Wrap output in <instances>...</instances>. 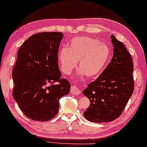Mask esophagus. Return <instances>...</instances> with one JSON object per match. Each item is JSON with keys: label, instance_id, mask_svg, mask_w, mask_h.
<instances>
[{"label": "esophagus", "instance_id": "1", "mask_svg": "<svg viewBox=\"0 0 147 147\" xmlns=\"http://www.w3.org/2000/svg\"><path fill=\"white\" fill-rule=\"evenodd\" d=\"M71 92L74 95H78L80 94V90L77 86L75 85H72L71 88Z\"/></svg>", "mask_w": 147, "mask_h": 147}]
</instances>
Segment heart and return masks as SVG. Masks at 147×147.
<instances>
[{
    "mask_svg": "<svg viewBox=\"0 0 147 147\" xmlns=\"http://www.w3.org/2000/svg\"><path fill=\"white\" fill-rule=\"evenodd\" d=\"M110 49L108 45L90 37H76L71 41L69 47H63L58 54L61 69L69 74L77 65L87 77L99 76L109 60Z\"/></svg>",
    "mask_w": 147,
    "mask_h": 147,
    "instance_id": "b5f03b06",
    "label": "heart"
}]
</instances>
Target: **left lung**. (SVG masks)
<instances>
[{"label": "left lung", "mask_w": 147, "mask_h": 147, "mask_svg": "<svg viewBox=\"0 0 147 147\" xmlns=\"http://www.w3.org/2000/svg\"><path fill=\"white\" fill-rule=\"evenodd\" d=\"M112 59L82 93L90 104L83 115L91 122L112 121L119 117L134 90L133 60L123 43L111 36Z\"/></svg>", "instance_id": "1"}]
</instances>
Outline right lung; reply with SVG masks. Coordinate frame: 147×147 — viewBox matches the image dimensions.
Masks as SVG:
<instances>
[{"label": "right lung", "mask_w": 147, "mask_h": 147, "mask_svg": "<svg viewBox=\"0 0 147 147\" xmlns=\"http://www.w3.org/2000/svg\"><path fill=\"white\" fill-rule=\"evenodd\" d=\"M63 34L41 32L30 37L18 51L12 71V96L26 117L47 121L58 113L59 100L71 84L61 78L58 51Z\"/></svg>", "instance_id": "1"}]
</instances>
